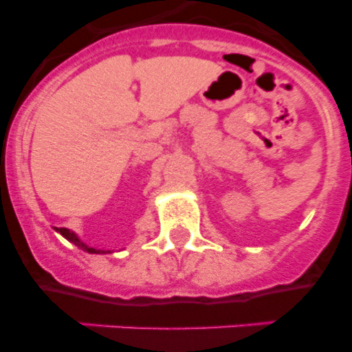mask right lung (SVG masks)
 Listing matches in <instances>:
<instances>
[{
	"label": "right lung",
	"mask_w": 352,
	"mask_h": 352,
	"mask_svg": "<svg viewBox=\"0 0 352 352\" xmlns=\"http://www.w3.org/2000/svg\"><path fill=\"white\" fill-rule=\"evenodd\" d=\"M56 231L60 232L61 236H65V238H67L68 241H72V243L76 245V247H79L80 250L88 252V254H102V252H104V250H96V248H91V247H88L86 243H82V241H80V239L77 238L74 232H70L68 229H65V227H60V229H56ZM104 254H105V252H104Z\"/></svg>",
	"instance_id": "add662e5"
}]
</instances>
